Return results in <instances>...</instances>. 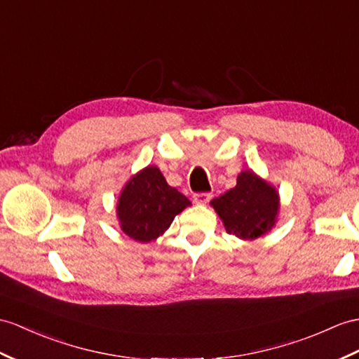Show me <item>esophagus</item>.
Wrapping results in <instances>:
<instances>
[{"label":"esophagus","instance_id":"1","mask_svg":"<svg viewBox=\"0 0 359 359\" xmlns=\"http://www.w3.org/2000/svg\"><path fill=\"white\" fill-rule=\"evenodd\" d=\"M212 194H195L194 201L196 204H207L210 199H212Z\"/></svg>","mask_w":359,"mask_h":359}]
</instances>
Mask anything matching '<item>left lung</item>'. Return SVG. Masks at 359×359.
I'll return each mask as SVG.
<instances>
[{
  "mask_svg": "<svg viewBox=\"0 0 359 359\" xmlns=\"http://www.w3.org/2000/svg\"><path fill=\"white\" fill-rule=\"evenodd\" d=\"M226 233L255 241L273 229L278 213V191L252 172L243 170L236 187L212 203Z\"/></svg>",
  "mask_w": 359,
  "mask_h": 359,
  "instance_id": "8db88e82",
  "label": "left lung"
}]
</instances>
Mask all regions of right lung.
Wrapping results in <instances>:
<instances>
[{"label":"right lung","mask_w":359,"mask_h":359,"mask_svg":"<svg viewBox=\"0 0 359 359\" xmlns=\"http://www.w3.org/2000/svg\"><path fill=\"white\" fill-rule=\"evenodd\" d=\"M190 201L165 182L155 165H147L130 178L117 203L120 229L130 239L151 242L169 229L175 216Z\"/></svg>","instance_id":"obj_1"}]
</instances>
